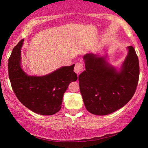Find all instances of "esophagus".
<instances>
[{"mask_svg":"<svg viewBox=\"0 0 148 148\" xmlns=\"http://www.w3.org/2000/svg\"><path fill=\"white\" fill-rule=\"evenodd\" d=\"M83 71V65L81 62H77L74 67V71L76 74H79Z\"/></svg>","mask_w":148,"mask_h":148,"instance_id":"obj_1","label":"esophagus"}]
</instances>
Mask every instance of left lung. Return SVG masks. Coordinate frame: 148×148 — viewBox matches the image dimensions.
<instances>
[{
    "mask_svg": "<svg viewBox=\"0 0 148 148\" xmlns=\"http://www.w3.org/2000/svg\"><path fill=\"white\" fill-rule=\"evenodd\" d=\"M118 71L105 56L87 53L83 56L86 71L79 76L80 92L88 111L109 114L121 108L132 98L139 77V59L132 46Z\"/></svg>",
    "mask_w": 148,
    "mask_h": 148,
    "instance_id": "1",
    "label": "left lung"
}]
</instances>
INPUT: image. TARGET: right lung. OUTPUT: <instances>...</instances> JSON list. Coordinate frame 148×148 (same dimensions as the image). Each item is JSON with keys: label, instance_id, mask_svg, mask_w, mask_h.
<instances>
[{"label": "right lung", "instance_id": "add662e5", "mask_svg": "<svg viewBox=\"0 0 148 148\" xmlns=\"http://www.w3.org/2000/svg\"><path fill=\"white\" fill-rule=\"evenodd\" d=\"M21 39L9 58L8 71L12 88L20 102L41 115H53L62 108L64 94L69 84L77 79L75 64L62 67L44 76H30L21 68Z\"/></svg>", "mask_w": 148, "mask_h": 148}]
</instances>
